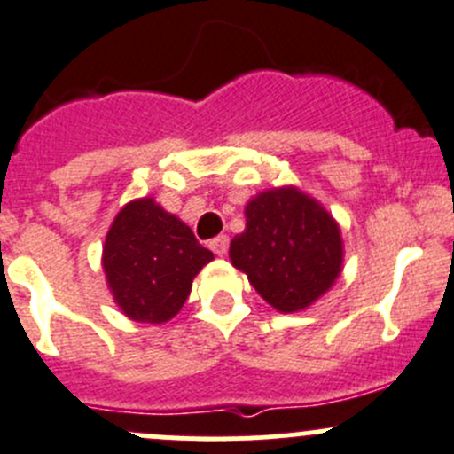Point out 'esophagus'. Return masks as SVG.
<instances>
[{"mask_svg":"<svg viewBox=\"0 0 454 454\" xmlns=\"http://www.w3.org/2000/svg\"><path fill=\"white\" fill-rule=\"evenodd\" d=\"M210 250H213L217 257H223L228 253V237L226 235H219L210 241Z\"/></svg>","mask_w":454,"mask_h":454,"instance_id":"obj_1","label":"esophagus"}]
</instances>
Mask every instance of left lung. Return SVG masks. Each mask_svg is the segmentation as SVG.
I'll use <instances>...</instances> for the list:
<instances>
[{
    "mask_svg": "<svg viewBox=\"0 0 454 454\" xmlns=\"http://www.w3.org/2000/svg\"><path fill=\"white\" fill-rule=\"evenodd\" d=\"M246 228L231 262L279 312L310 308L344 268V239L333 215L297 186L268 188L246 204Z\"/></svg>",
    "mask_w": 454,
    "mask_h": 454,
    "instance_id": "left-lung-1",
    "label": "left lung"
}]
</instances>
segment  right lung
I'll return each mask as SVG.
<instances>
[{
  "label": "right lung",
  "mask_w": 454,
  "mask_h": 454,
  "mask_svg": "<svg viewBox=\"0 0 454 454\" xmlns=\"http://www.w3.org/2000/svg\"><path fill=\"white\" fill-rule=\"evenodd\" d=\"M191 228L153 197L129 201L106 232L101 268L117 308L139 324H166L213 262Z\"/></svg>",
  "instance_id": "right-lung-1"
}]
</instances>
